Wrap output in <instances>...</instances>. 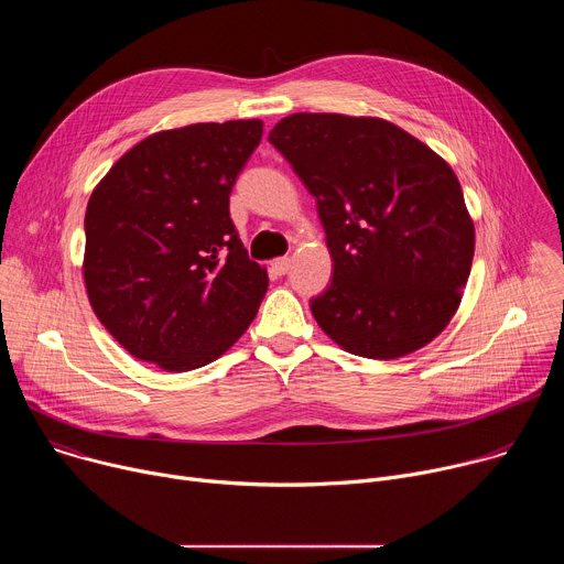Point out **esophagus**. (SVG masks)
<instances>
[{
  "label": "esophagus",
  "mask_w": 564,
  "mask_h": 564,
  "mask_svg": "<svg viewBox=\"0 0 564 564\" xmlns=\"http://www.w3.org/2000/svg\"><path fill=\"white\" fill-rule=\"evenodd\" d=\"M272 268H274V272H276L279 276H283V274H288V272H290L292 261H290L288 257H283V259H276V261L272 263Z\"/></svg>",
  "instance_id": "obj_1"
}]
</instances>
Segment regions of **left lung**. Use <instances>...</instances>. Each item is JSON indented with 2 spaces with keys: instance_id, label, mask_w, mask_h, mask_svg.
Returning a JSON list of instances; mask_svg holds the SVG:
<instances>
[{
  "instance_id": "8db88e82",
  "label": "left lung",
  "mask_w": 564,
  "mask_h": 564,
  "mask_svg": "<svg viewBox=\"0 0 564 564\" xmlns=\"http://www.w3.org/2000/svg\"><path fill=\"white\" fill-rule=\"evenodd\" d=\"M270 142L316 198L333 281L310 310L335 344L397 359L431 344L468 281L475 227L455 172L381 118L292 113Z\"/></svg>"
}]
</instances>
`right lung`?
Instances as JSON below:
<instances>
[{"instance_id":"right-lung-1","label":"right lung","mask_w":564,"mask_h":564,"mask_svg":"<svg viewBox=\"0 0 564 564\" xmlns=\"http://www.w3.org/2000/svg\"><path fill=\"white\" fill-rule=\"evenodd\" d=\"M261 135V120L158 131L94 189L85 285L100 324L135 359L187 372L254 321L268 272L240 243L229 194Z\"/></svg>"}]
</instances>
